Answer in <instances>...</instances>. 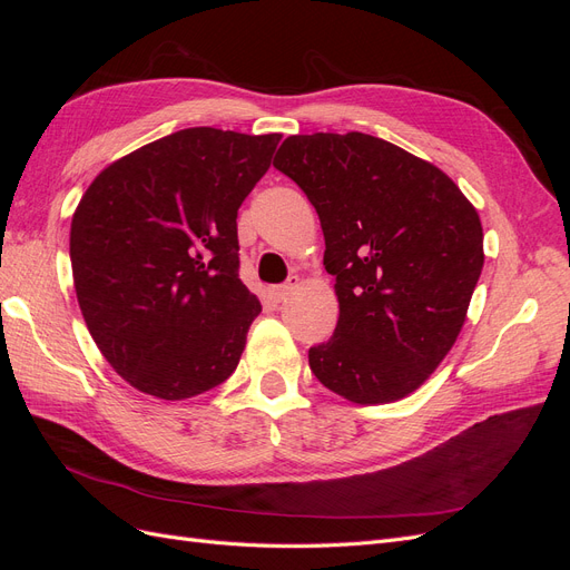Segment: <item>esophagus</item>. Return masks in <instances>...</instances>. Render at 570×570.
I'll use <instances>...</instances> for the list:
<instances>
[{
  "label": "esophagus",
  "mask_w": 570,
  "mask_h": 570,
  "mask_svg": "<svg viewBox=\"0 0 570 570\" xmlns=\"http://www.w3.org/2000/svg\"><path fill=\"white\" fill-rule=\"evenodd\" d=\"M297 285H299V278H297V275H292V278H289L285 285L273 287V289H271V295H273V299H275V302H285V299L292 295V289H295Z\"/></svg>",
  "instance_id": "obj_1"
}]
</instances>
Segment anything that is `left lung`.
Returning a JSON list of instances; mask_svg holds the SVG:
<instances>
[{
	"label": "left lung",
	"instance_id": "obj_1",
	"mask_svg": "<svg viewBox=\"0 0 570 570\" xmlns=\"http://www.w3.org/2000/svg\"><path fill=\"white\" fill-rule=\"evenodd\" d=\"M273 166L314 204L335 275L340 318L308 350L314 375L354 404L419 390L454 347L485 262L475 206L438 166L366 132L292 135Z\"/></svg>",
	"mask_w": 570,
	"mask_h": 570
}]
</instances>
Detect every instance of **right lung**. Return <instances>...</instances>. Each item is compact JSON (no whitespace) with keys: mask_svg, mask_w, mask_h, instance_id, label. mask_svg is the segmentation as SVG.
<instances>
[{"mask_svg":"<svg viewBox=\"0 0 570 570\" xmlns=\"http://www.w3.org/2000/svg\"><path fill=\"white\" fill-rule=\"evenodd\" d=\"M278 132L185 128L114 161L71 220L85 323L135 390L187 400L228 381L262 312L239 281L237 209Z\"/></svg>","mask_w":570,"mask_h":570,"instance_id":"obj_1","label":"right lung"}]
</instances>
